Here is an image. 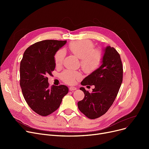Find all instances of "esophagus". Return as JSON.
I'll use <instances>...</instances> for the list:
<instances>
[{
  "mask_svg": "<svg viewBox=\"0 0 149 149\" xmlns=\"http://www.w3.org/2000/svg\"><path fill=\"white\" fill-rule=\"evenodd\" d=\"M69 91H75V90H76V89H77V88H76L75 87H74V86H71V87H69Z\"/></svg>",
  "mask_w": 149,
  "mask_h": 149,
  "instance_id": "obj_1",
  "label": "esophagus"
}]
</instances>
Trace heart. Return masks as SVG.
Listing matches in <instances>:
<instances>
[{"label":"heart","instance_id":"b5f03b06","mask_svg":"<svg viewBox=\"0 0 149 149\" xmlns=\"http://www.w3.org/2000/svg\"><path fill=\"white\" fill-rule=\"evenodd\" d=\"M71 52L80 59V64L85 72L91 73L100 66L102 60V54L100 50L94 49V45L88 40L74 42L69 45ZM65 56L64 49H59L54 56L55 63L57 66L61 65ZM64 82L74 84L77 80L81 79V75L79 72L66 70L61 74Z\"/></svg>","mask_w":149,"mask_h":149}]
</instances>
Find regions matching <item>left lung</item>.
I'll return each instance as SVG.
<instances>
[{
  "mask_svg": "<svg viewBox=\"0 0 149 149\" xmlns=\"http://www.w3.org/2000/svg\"><path fill=\"white\" fill-rule=\"evenodd\" d=\"M103 50L101 65L81 82L83 86H95L91 93L80 88L84 97L77 103L79 110L90 119L99 118L106 113L114 102L123 81V69L120 54L110 46Z\"/></svg>",
  "mask_w": 149,
  "mask_h": 149,
  "instance_id": "left-lung-1",
  "label": "left lung"
}]
</instances>
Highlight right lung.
<instances>
[{"instance_id":"obj_1","label":"right lung","mask_w":149,"mask_h":149,"mask_svg":"<svg viewBox=\"0 0 149 149\" xmlns=\"http://www.w3.org/2000/svg\"><path fill=\"white\" fill-rule=\"evenodd\" d=\"M66 40H45L26 49L20 66V84L28 106L37 114L48 116L60 107L68 93L65 85L49 87L48 75H52L56 63L54 56Z\"/></svg>"}]
</instances>
